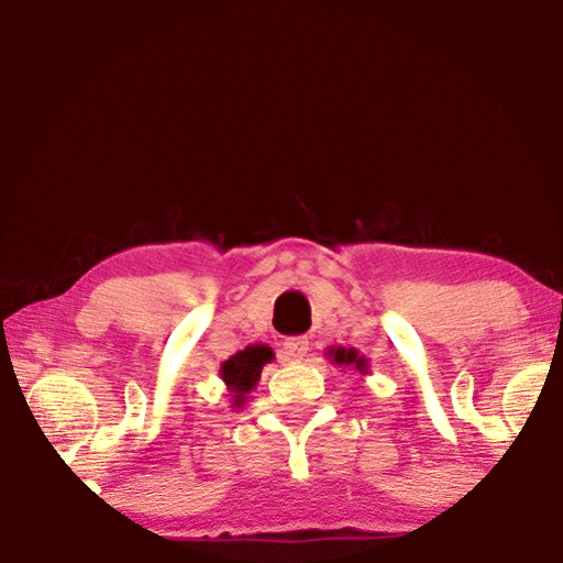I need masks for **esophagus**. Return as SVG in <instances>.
Wrapping results in <instances>:
<instances>
[{
  "mask_svg": "<svg viewBox=\"0 0 563 563\" xmlns=\"http://www.w3.org/2000/svg\"><path fill=\"white\" fill-rule=\"evenodd\" d=\"M307 351H310V341H307V336H290L283 341V354L288 361H302L307 356Z\"/></svg>",
  "mask_w": 563,
  "mask_h": 563,
  "instance_id": "34e87169",
  "label": "esophagus"
}]
</instances>
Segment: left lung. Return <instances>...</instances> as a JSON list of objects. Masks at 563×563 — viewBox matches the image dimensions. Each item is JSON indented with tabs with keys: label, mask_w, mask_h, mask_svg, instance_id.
<instances>
[{
	"label": "left lung",
	"mask_w": 563,
	"mask_h": 563,
	"mask_svg": "<svg viewBox=\"0 0 563 563\" xmlns=\"http://www.w3.org/2000/svg\"><path fill=\"white\" fill-rule=\"evenodd\" d=\"M327 358L334 363V366H349L358 373H368V358L361 356L356 349H346V346H329L327 349Z\"/></svg>",
	"instance_id": "obj_1"
}]
</instances>
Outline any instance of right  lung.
<instances>
[{
	"instance_id": "obj_1",
	"label": "right lung",
	"mask_w": 563,
	"mask_h": 563,
	"mask_svg": "<svg viewBox=\"0 0 563 563\" xmlns=\"http://www.w3.org/2000/svg\"><path fill=\"white\" fill-rule=\"evenodd\" d=\"M275 358L273 349L266 344H251L244 351H236L234 356H229L222 366H219V378L224 380L227 390L231 395V407H241L251 390H256L261 380V371L266 363Z\"/></svg>"
}]
</instances>
